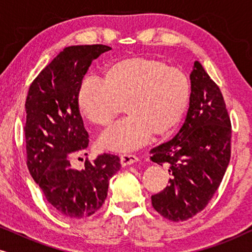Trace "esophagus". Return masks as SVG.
Segmentation results:
<instances>
[{
  "mask_svg": "<svg viewBox=\"0 0 252 252\" xmlns=\"http://www.w3.org/2000/svg\"><path fill=\"white\" fill-rule=\"evenodd\" d=\"M137 160H139V158L130 154H124L120 156V164H122V166H128V165L136 163Z\"/></svg>",
  "mask_w": 252,
  "mask_h": 252,
  "instance_id": "1",
  "label": "esophagus"
}]
</instances>
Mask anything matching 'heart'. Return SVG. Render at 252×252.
I'll use <instances>...</instances> for the list:
<instances>
[{
  "label": "heart",
  "mask_w": 252,
  "mask_h": 252,
  "mask_svg": "<svg viewBox=\"0 0 252 252\" xmlns=\"http://www.w3.org/2000/svg\"><path fill=\"white\" fill-rule=\"evenodd\" d=\"M190 98V82L184 72L151 57H128L109 64L102 81L81 82L77 109L92 125L106 128L125 110L127 119L106 130L99 146L109 150L136 149L154 136L165 137L177 128Z\"/></svg>",
  "instance_id": "b5f03b06"
}]
</instances>
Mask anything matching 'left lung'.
<instances>
[{"label":"left lung","mask_w":252,"mask_h":252,"mask_svg":"<svg viewBox=\"0 0 252 252\" xmlns=\"http://www.w3.org/2000/svg\"><path fill=\"white\" fill-rule=\"evenodd\" d=\"M190 98L184 125L173 139L150 150L151 160L166 163L170 185L151 196L156 211L185 221L208 205L230 159V119L216 82L198 62L190 73Z\"/></svg>","instance_id":"1"}]
</instances>
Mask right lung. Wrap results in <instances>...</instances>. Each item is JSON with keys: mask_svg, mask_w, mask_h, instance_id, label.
I'll return each instance as SVG.
<instances>
[{"mask_svg": "<svg viewBox=\"0 0 252 252\" xmlns=\"http://www.w3.org/2000/svg\"><path fill=\"white\" fill-rule=\"evenodd\" d=\"M111 48L103 44L65 48L34 79L27 94L24 127L27 167L47 201L62 216L85 219L108 195L109 180L120 170L118 156L103 154L85 168L71 159L88 147L77 95L92 62Z\"/></svg>", "mask_w": 252, "mask_h": 252, "instance_id": "obj_1", "label": "right lung"}]
</instances>
